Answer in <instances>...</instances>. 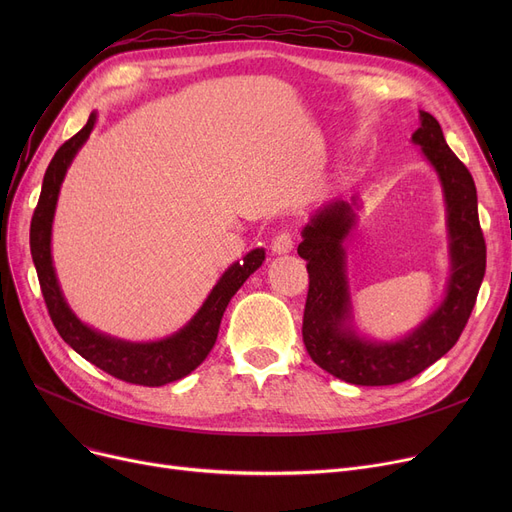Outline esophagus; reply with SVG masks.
<instances>
[{
    "mask_svg": "<svg viewBox=\"0 0 512 512\" xmlns=\"http://www.w3.org/2000/svg\"><path fill=\"white\" fill-rule=\"evenodd\" d=\"M294 247V240H292V234L290 232H278L272 240V251L278 253V255H284V253H290Z\"/></svg>",
    "mask_w": 512,
    "mask_h": 512,
    "instance_id": "34e87169",
    "label": "esophagus"
}]
</instances>
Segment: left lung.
Masks as SVG:
<instances>
[{
	"mask_svg": "<svg viewBox=\"0 0 512 512\" xmlns=\"http://www.w3.org/2000/svg\"><path fill=\"white\" fill-rule=\"evenodd\" d=\"M419 120L413 143L436 170L448 211L450 278L440 307L409 336L394 342L365 340L351 328L353 307L342 245L355 226V197L351 203L336 199L317 209L297 249L309 272L303 315L307 353L321 369L348 384H400L444 357L465 330L486 274V240L473 176L448 147L438 120L427 112H419Z\"/></svg>",
	"mask_w": 512,
	"mask_h": 512,
	"instance_id": "8db88e82",
	"label": "left lung"
}]
</instances>
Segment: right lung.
Returning <instances> with one entry per match:
<instances>
[{
  "mask_svg": "<svg viewBox=\"0 0 512 512\" xmlns=\"http://www.w3.org/2000/svg\"><path fill=\"white\" fill-rule=\"evenodd\" d=\"M95 120L97 114L93 112L87 124L80 128L72 139H68L49 161L47 172L43 176L41 197L31 222L33 263L37 267V276L49 317L53 321V326L60 332V336L64 338V342H68L80 357L122 382L139 386H164L182 380L184 375L195 371L205 361L215 340H218L222 315L230 299L263 263L265 251L253 249L251 253L242 257V261L232 263L224 272V276L218 280V284L213 286L209 297L205 299L203 307L195 313V317L188 321L182 330L164 340L126 342L85 326L68 307L56 278V270H53L51 224L64 176L78 149L87 143Z\"/></svg>",
  "mask_w": 512,
  "mask_h": 512,
  "instance_id": "1",
  "label": "right lung"
}]
</instances>
